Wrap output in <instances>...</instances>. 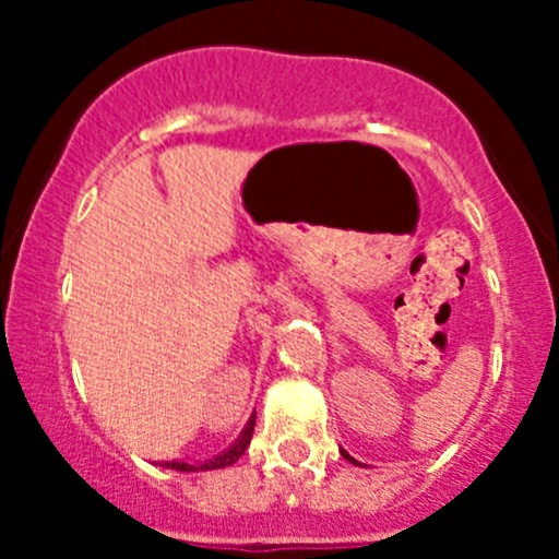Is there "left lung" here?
Returning <instances> with one entry per match:
<instances>
[{
  "label": "left lung",
  "mask_w": 559,
  "mask_h": 559,
  "mask_svg": "<svg viewBox=\"0 0 559 559\" xmlns=\"http://www.w3.org/2000/svg\"><path fill=\"white\" fill-rule=\"evenodd\" d=\"M343 456H346V460H352V462H357V460H354V456L352 454H346V452H341ZM357 465H359V462H357Z\"/></svg>",
  "instance_id": "obj_1"
}]
</instances>
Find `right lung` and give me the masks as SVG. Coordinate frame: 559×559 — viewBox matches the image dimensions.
<instances>
[{
	"label": "right lung",
	"mask_w": 559,
	"mask_h": 559,
	"mask_svg": "<svg viewBox=\"0 0 559 559\" xmlns=\"http://www.w3.org/2000/svg\"><path fill=\"white\" fill-rule=\"evenodd\" d=\"M253 421H257V414H253L251 419H248V425H246L243 436H240L238 441H235V447H233V449H227V452H224V454L213 456V460L202 462V465H186V462H165V467H173V471H216V467H227V465H233V462H238V460H240V454L246 452L248 443H251V436H253Z\"/></svg>",
	"instance_id": "right-lung-1"
}]
</instances>
